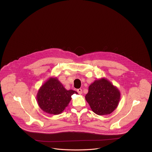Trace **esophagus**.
<instances>
[{
  "mask_svg": "<svg viewBox=\"0 0 152 152\" xmlns=\"http://www.w3.org/2000/svg\"><path fill=\"white\" fill-rule=\"evenodd\" d=\"M77 92L79 93V94H82V89H77Z\"/></svg>",
  "mask_w": 152,
  "mask_h": 152,
  "instance_id": "34e87169",
  "label": "esophagus"
}]
</instances>
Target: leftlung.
Here are the masks:
<instances>
[{"label": "left lung", "instance_id": "left-lung-1", "mask_svg": "<svg viewBox=\"0 0 152 152\" xmlns=\"http://www.w3.org/2000/svg\"><path fill=\"white\" fill-rule=\"evenodd\" d=\"M118 89L105 78L94 80L88 87L86 100L92 110L98 115H107L117 107L120 100Z\"/></svg>", "mask_w": 152, "mask_h": 152}]
</instances>
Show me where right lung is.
<instances>
[{
    "label": "right lung",
    "mask_w": 152,
    "mask_h": 152,
    "mask_svg": "<svg viewBox=\"0 0 152 152\" xmlns=\"http://www.w3.org/2000/svg\"><path fill=\"white\" fill-rule=\"evenodd\" d=\"M77 92L66 90L57 77H50L39 88L36 95L38 105L50 115L62 113L71 100V96Z\"/></svg>",
    "instance_id": "right-lung-1"
}]
</instances>
